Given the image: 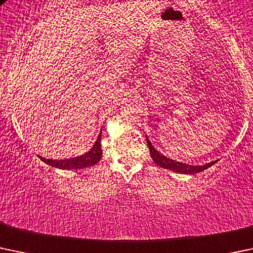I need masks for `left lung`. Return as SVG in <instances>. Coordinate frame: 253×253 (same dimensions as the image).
<instances>
[{
    "label": "left lung",
    "mask_w": 253,
    "mask_h": 253,
    "mask_svg": "<svg viewBox=\"0 0 253 253\" xmlns=\"http://www.w3.org/2000/svg\"><path fill=\"white\" fill-rule=\"evenodd\" d=\"M147 143L149 147V151H150V156L154 160V162H155L158 166L162 167V169H169V171H174L177 172V173H183V174L199 173V172L204 171V169H207L209 167H211L212 165H214L217 162V161H212L206 165H203V166H194V165L183 164V162L172 160V159L167 158V156L162 155L161 153H159V151L153 147V144H151L150 140L148 139V137H147Z\"/></svg>",
    "instance_id": "1"
}]
</instances>
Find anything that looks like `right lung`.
Returning a JSON list of instances; mask_svg holds the SVG:
<instances>
[{"label":"right lung","instance_id":"obj_1","mask_svg":"<svg viewBox=\"0 0 253 253\" xmlns=\"http://www.w3.org/2000/svg\"><path fill=\"white\" fill-rule=\"evenodd\" d=\"M100 137L98 135L97 140H95L94 145L87 151L86 154L81 156H76V158L71 159H64V160H53V159H44L40 156L42 161L46 162L47 165L52 167H57V169H86V167L93 166L97 164L98 161L102 159V147H100Z\"/></svg>","mask_w":253,"mask_h":253}]
</instances>
